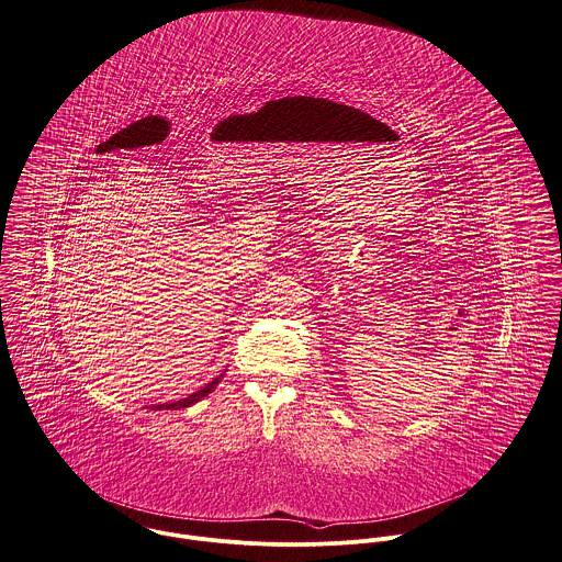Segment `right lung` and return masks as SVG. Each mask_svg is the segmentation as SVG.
<instances>
[{"mask_svg": "<svg viewBox=\"0 0 562 562\" xmlns=\"http://www.w3.org/2000/svg\"><path fill=\"white\" fill-rule=\"evenodd\" d=\"M222 378H224V373L222 375H217L213 382H209L206 386H202L200 391H195V393H191L189 397H184V400H178V402H169V404H154L151 406V411H180V408H189V406H193V404H198L200 400H204L209 393H213L215 391V386L222 382Z\"/></svg>", "mask_w": 562, "mask_h": 562, "instance_id": "1", "label": "right lung"}]
</instances>
